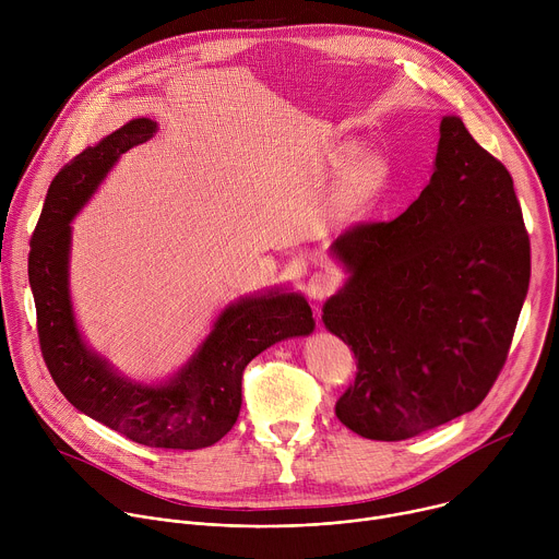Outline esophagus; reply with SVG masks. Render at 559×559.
<instances>
[{
  "label": "esophagus",
  "instance_id": "obj_1",
  "mask_svg": "<svg viewBox=\"0 0 559 559\" xmlns=\"http://www.w3.org/2000/svg\"><path fill=\"white\" fill-rule=\"evenodd\" d=\"M336 287H338V274H336L334 270H318V272H313V274L309 276L305 289H307L309 298L323 300V298H328Z\"/></svg>",
  "mask_w": 559,
  "mask_h": 559
}]
</instances>
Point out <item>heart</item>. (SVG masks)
I'll use <instances>...</instances> for the list:
<instances>
[{
	"mask_svg": "<svg viewBox=\"0 0 559 559\" xmlns=\"http://www.w3.org/2000/svg\"><path fill=\"white\" fill-rule=\"evenodd\" d=\"M330 164L341 170L332 194V210L341 218L358 216L380 194L391 173L384 154L360 152L356 141H338L332 147Z\"/></svg>",
	"mask_w": 559,
	"mask_h": 559,
	"instance_id": "heart-1",
	"label": "heart"
}]
</instances>
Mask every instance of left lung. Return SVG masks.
Here are the masks:
<instances>
[{
	"label": "left lung",
	"instance_id": "1",
	"mask_svg": "<svg viewBox=\"0 0 559 559\" xmlns=\"http://www.w3.org/2000/svg\"><path fill=\"white\" fill-rule=\"evenodd\" d=\"M349 272L323 305L356 356L336 416L369 440H407L480 405L504 367L531 278L509 170L460 117H442L420 197L389 223L341 234Z\"/></svg>",
	"mask_w": 559,
	"mask_h": 559
}]
</instances>
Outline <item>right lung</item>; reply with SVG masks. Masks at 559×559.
I'll list each match as a JSON object with an SVG mask.
<instances>
[{"label":"right lung","mask_w":559,"mask_h":559,"mask_svg":"<svg viewBox=\"0 0 559 559\" xmlns=\"http://www.w3.org/2000/svg\"><path fill=\"white\" fill-rule=\"evenodd\" d=\"M156 130L152 119H132L57 173L31 241L28 281L41 356L72 407L145 447L203 449L234 427L248 362L278 341L311 334L316 323L309 302L296 292L270 289L238 298L218 313L199 349L164 384L123 378L84 343L68 289L70 221L119 156Z\"/></svg>","instance_id":"add662e5"}]
</instances>
